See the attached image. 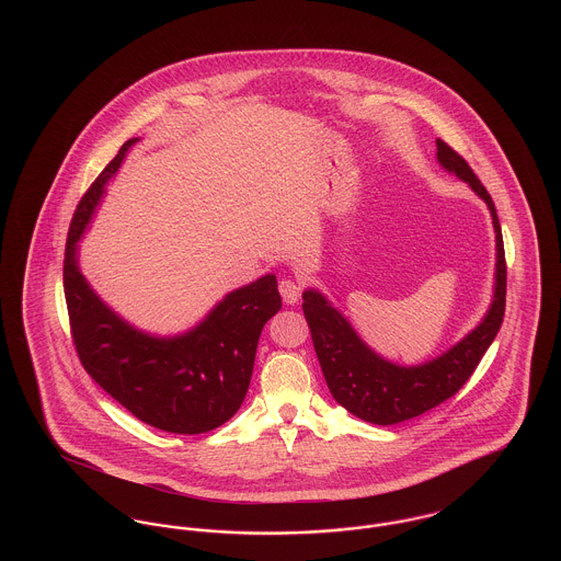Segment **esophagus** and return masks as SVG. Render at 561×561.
Returning <instances> with one entry per match:
<instances>
[{"mask_svg": "<svg viewBox=\"0 0 561 561\" xmlns=\"http://www.w3.org/2000/svg\"><path fill=\"white\" fill-rule=\"evenodd\" d=\"M279 293H282V298H284L286 305H294L300 298V284L294 282V279H282L279 282Z\"/></svg>", "mask_w": 561, "mask_h": 561, "instance_id": "obj_1", "label": "esophagus"}]
</instances>
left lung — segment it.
<instances>
[{"label": "left lung", "instance_id": "1", "mask_svg": "<svg viewBox=\"0 0 561 561\" xmlns=\"http://www.w3.org/2000/svg\"><path fill=\"white\" fill-rule=\"evenodd\" d=\"M435 145L439 163L469 183L492 213L496 231V288L492 307L480 325L442 357L425 366L401 368L380 359L366 347L348 321L332 309L320 293L307 290L302 294L305 320L309 323L330 393L351 414L374 425H396L450 400L476 373L505 318L507 261L494 202L460 153H456L442 138H437Z\"/></svg>", "mask_w": 561, "mask_h": 561}]
</instances>
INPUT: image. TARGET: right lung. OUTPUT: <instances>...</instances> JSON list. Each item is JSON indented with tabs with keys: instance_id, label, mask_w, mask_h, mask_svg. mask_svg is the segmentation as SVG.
Masks as SVG:
<instances>
[{
	"instance_id": "right-lung-1",
	"label": "right lung",
	"mask_w": 561,
	"mask_h": 561,
	"mask_svg": "<svg viewBox=\"0 0 561 561\" xmlns=\"http://www.w3.org/2000/svg\"><path fill=\"white\" fill-rule=\"evenodd\" d=\"M136 140H126L83 193L67 233L62 284L71 336L83 370L138 421L170 433H204L240 410L261 330L279 311L282 296L275 275H265L229 294L179 339L147 336L108 311L81 277L76 248L107 179Z\"/></svg>"
}]
</instances>
